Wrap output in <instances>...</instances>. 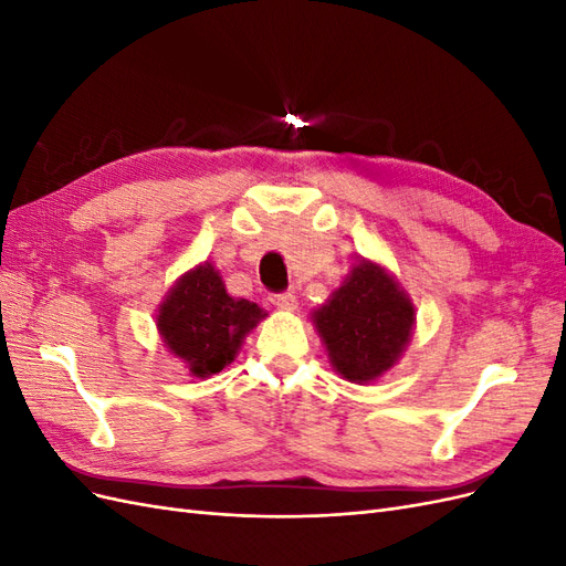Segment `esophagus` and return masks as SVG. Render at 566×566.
<instances>
[{
  "mask_svg": "<svg viewBox=\"0 0 566 566\" xmlns=\"http://www.w3.org/2000/svg\"><path fill=\"white\" fill-rule=\"evenodd\" d=\"M271 304L279 306V310H283V312H295L297 297L293 293H279V295H271Z\"/></svg>",
  "mask_w": 566,
  "mask_h": 566,
  "instance_id": "obj_1",
  "label": "esophagus"
}]
</instances>
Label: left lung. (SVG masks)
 Returning a JSON list of instances; mask_svg holds the SVG:
<instances>
[{"label":"left lung","instance_id":"obj_1","mask_svg":"<svg viewBox=\"0 0 566 566\" xmlns=\"http://www.w3.org/2000/svg\"><path fill=\"white\" fill-rule=\"evenodd\" d=\"M312 323L333 370L354 385L380 380L399 364L416 331V304L391 271L358 254Z\"/></svg>","mask_w":566,"mask_h":566}]
</instances>
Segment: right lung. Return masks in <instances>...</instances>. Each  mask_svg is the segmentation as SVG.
Listing matches in <instances>:
<instances>
[{
	"label": "right lung",
	"instance_id": "add662e5",
	"mask_svg": "<svg viewBox=\"0 0 566 566\" xmlns=\"http://www.w3.org/2000/svg\"><path fill=\"white\" fill-rule=\"evenodd\" d=\"M269 314L260 304L231 297L212 262H200L175 281L158 306L156 328L167 352L193 378H212L241 352L243 339Z\"/></svg>",
	"mask_w": 566,
	"mask_h": 566
}]
</instances>
